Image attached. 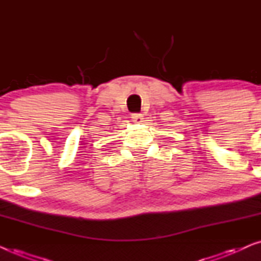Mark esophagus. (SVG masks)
Here are the masks:
<instances>
[{"mask_svg": "<svg viewBox=\"0 0 261 261\" xmlns=\"http://www.w3.org/2000/svg\"><path fill=\"white\" fill-rule=\"evenodd\" d=\"M142 119H144L142 114H139V113L132 114V120H133L134 122H142Z\"/></svg>", "mask_w": 261, "mask_h": 261, "instance_id": "obj_1", "label": "esophagus"}]
</instances>
